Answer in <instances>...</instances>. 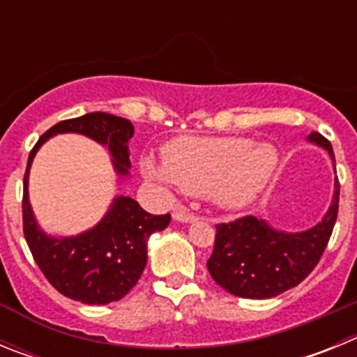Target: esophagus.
<instances>
[{
	"label": "esophagus",
	"mask_w": 357,
	"mask_h": 357,
	"mask_svg": "<svg viewBox=\"0 0 357 357\" xmlns=\"http://www.w3.org/2000/svg\"><path fill=\"white\" fill-rule=\"evenodd\" d=\"M173 220H175V222H182V223H191L197 220V216H195L193 213H189L185 207L178 206L173 209Z\"/></svg>",
	"instance_id": "obj_1"
}]
</instances>
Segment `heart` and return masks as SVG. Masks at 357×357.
Instances as JSON below:
<instances>
[{
  "mask_svg": "<svg viewBox=\"0 0 357 357\" xmlns=\"http://www.w3.org/2000/svg\"><path fill=\"white\" fill-rule=\"evenodd\" d=\"M280 155L273 144L248 137H176L162 160L144 155L141 169L153 181L178 185L223 211L254 206L275 181Z\"/></svg>",
  "mask_w": 357,
  "mask_h": 357,
  "instance_id": "b5f03b06",
  "label": "heart"
}]
</instances>
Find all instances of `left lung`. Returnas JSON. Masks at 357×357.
I'll return each instance as SVG.
<instances>
[{"instance_id":"left-lung-1","label":"left lung","mask_w":357,"mask_h":357,"mask_svg":"<svg viewBox=\"0 0 357 357\" xmlns=\"http://www.w3.org/2000/svg\"><path fill=\"white\" fill-rule=\"evenodd\" d=\"M309 143L327 150L334 160L329 141L318 132L307 135ZM340 184L327 213L317 225L301 232H286L255 216L239 218L216 225L213 255L207 270L218 286L243 298H272L295 288L313 272L326 250L338 216Z\"/></svg>"}]
</instances>
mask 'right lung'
<instances>
[{
    "label": "right lung",
    "instance_id": "1",
    "mask_svg": "<svg viewBox=\"0 0 357 357\" xmlns=\"http://www.w3.org/2000/svg\"><path fill=\"white\" fill-rule=\"evenodd\" d=\"M56 134H82L109 148L119 181L130 175L128 141L134 125L107 112H89L56 123L33 146L23 182V230L40 272L53 288L82 304L103 305L127 295L146 266L148 239L169 225V214H150L130 197H116L105 216L77 236H52L37 222L28 195L33 157Z\"/></svg>",
    "mask_w": 357,
    "mask_h": 357
}]
</instances>
